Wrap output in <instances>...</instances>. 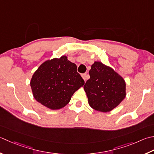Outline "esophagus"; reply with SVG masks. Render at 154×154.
<instances>
[{
  "instance_id": "1",
  "label": "esophagus",
  "mask_w": 154,
  "mask_h": 154,
  "mask_svg": "<svg viewBox=\"0 0 154 154\" xmlns=\"http://www.w3.org/2000/svg\"><path fill=\"white\" fill-rule=\"evenodd\" d=\"M82 77H83V79H84V81H86L87 79H89V75H87V73H84V74L82 75Z\"/></svg>"
}]
</instances>
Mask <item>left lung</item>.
I'll list each match as a JSON object with an SVG mask.
<instances>
[{
    "label": "left lung",
    "instance_id": "left-lung-1",
    "mask_svg": "<svg viewBox=\"0 0 154 154\" xmlns=\"http://www.w3.org/2000/svg\"><path fill=\"white\" fill-rule=\"evenodd\" d=\"M89 73L90 79L83 87L93 109L108 112L123 100L126 95L125 81L113 69L95 62Z\"/></svg>",
    "mask_w": 154,
    "mask_h": 154
}]
</instances>
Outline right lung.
<instances>
[{
    "instance_id": "obj_1",
    "label": "right lung",
    "mask_w": 154,
    "mask_h": 154,
    "mask_svg": "<svg viewBox=\"0 0 154 154\" xmlns=\"http://www.w3.org/2000/svg\"><path fill=\"white\" fill-rule=\"evenodd\" d=\"M84 83L77 65L63 56L43 63L32 75L31 87L38 102L51 109H59Z\"/></svg>"
}]
</instances>
